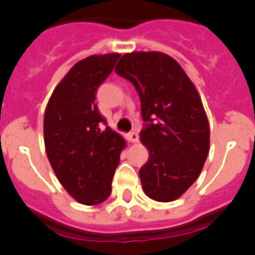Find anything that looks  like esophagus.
<instances>
[{
	"label": "esophagus",
	"instance_id": "obj_1",
	"mask_svg": "<svg viewBox=\"0 0 255 255\" xmlns=\"http://www.w3.org/2000/svg\"><path fill=\"white\" fill-rule=\"evenodd\" d=\"M128 140H129L130 142H138V133H136V132H130V133L128 134Z\"/></svg>",
	"mask_w": 255,
	"mask_h": 255
}]
</instances>
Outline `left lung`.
<instances>
[{"instance_id": "1", "label": "left lung", "mask_w": 255, "mask_h": 255, "mask_svg": "<svg viewBox=\"0 0 255 255\" xmlns=\"http://www.w3.org/2000/svg\"><path fill=\"white\" fill-rule=\"evenodd\" d=\"M115 73L134 86L146 127L140 140L149 160L140 169L142 190L168 203L196 181L209 151L210 130L200 95L182 66L159 51L121 57Z\"/></svg>"}]
</instances>
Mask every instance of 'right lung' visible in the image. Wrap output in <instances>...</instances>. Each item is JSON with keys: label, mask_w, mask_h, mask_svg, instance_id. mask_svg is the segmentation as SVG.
Instances as JSON below:
<instances>
[{"label": "right lung", "mask_w": 255, "mask_h": 255, "mask_svg": "<svg viewBox=\"0 0 255 255\" xmlns=\"http://www.w3.org/2000/svg\"><path fill=\"white\" fill-rule=\"evenodd\" d=\"M121 54L91 55L72 66L46 106L43 138L57 180L73 199L97 205L109 198L126 140L106 127L95 104L99 86Z\"/></svg>", "instance_id": "add662e5"}]
</instances>
